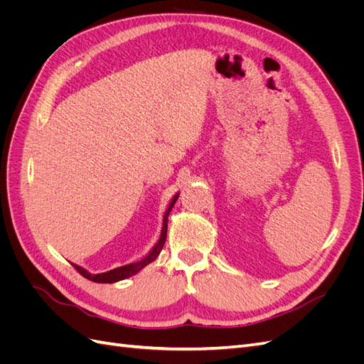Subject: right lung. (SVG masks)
<instances>
[{
  "instance_id": "add662e5",
  "label": "right lung",
  "mask_w": 364,
  "mask_h": 364,
  "mask_svg": "<svg viewBox=\"0 0 364 364\" xmlns=\"http://www.w3.org/2000/svg\"><path fill=\"white\" fill-rule=\"evenodd\" d=\"M179 197V193H176L173 196V199L170 200L167 209H165L164 213V217H162V228H161V234H159V238L156 241V245L153 246L147 255L136 261V262H130V264H126V266H121V267H115L112 270H107V272H103V273H91L87 272L86 269H83L82 266H77V264L73 262V266L75 267V270L79 272L82 277H85L86 279H90L92 282H100V284H114V282H118V281H123V279H127L130 277H134V274L139 273L142 269H144L147 264L153 262L158 255L161 253L164 245H165V238H167V226H168V215L171 213V209L176 203V200H178Z\"/></svg>"
}]
</instances>
